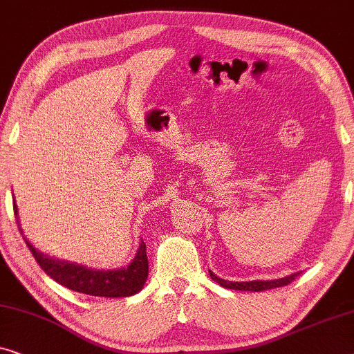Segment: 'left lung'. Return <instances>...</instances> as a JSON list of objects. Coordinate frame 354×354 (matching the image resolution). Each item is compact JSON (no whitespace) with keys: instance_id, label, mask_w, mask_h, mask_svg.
I'll return each instance as SVG.
<instances>
[{"instance_id":"obj_1","label":"left lung","mask_w":354,"mask_h":354,"mask_svg":"<svg viewBox=\"0 0 354 354\" xmlns=\"http://www.w3.org/2000/svg\"><path fill=\"white\" fill-rule=\"evenodd\" d=\"M210 272V277L213 281L220 283L221 287L226 288H234V290H247V292H263V290H270V288H276V287H283L288 286L293 279L297 277V274L300 272H293V274H288L286 277H279V279H271V281H248V282H232V281H225V279L218 277L215 272Z\"/></svg>"}]
</instances>
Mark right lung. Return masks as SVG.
I'll return each instance as SVG.
<instances>
[{
	"mask_svg": "<svg viewBox=\"0 0 354 354\" xmlns=\"http://www.w3.org/2000/svg\"><path fill=\"white\" fill-rule=\"evenodd\" d=\"M12 203L19 231H21L28 250L33 253L35 260L41 266V270L61 286L80 293H86V295L104 298L131 297L142 290L149 274L146 243L142 241L139 243L131 263L125 268H118V270H96V268H88L75 261L59 260L48 253L39 252L32 245V242H28V239L24 236L21 221H19L16 198H12Z\"/></svg>",
	"mask_w": 354,
	"mask_h": 354,
	"instance_id": "1",
	"label": "right lung"
}]
</instances>
